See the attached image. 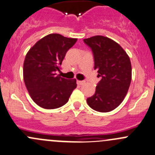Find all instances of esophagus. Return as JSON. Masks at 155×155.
Segmentation results:
<instances>
[{
  "instance_id": "34e87169",
  "label": "esophagus",
  "mask_w": 155,
  "mask_h": 155,
  "mask_svg": "<svg viewBox=\"0 0 155 155\" xmlns=\"http://www.w3.org/2000/svg\"><path fill=\"white\" fill-rule=\"evenodd\" d=\"M77 83H78V84H79V85H83L84 84H85V81H78Z\"/></svg>"
}]
</instances>
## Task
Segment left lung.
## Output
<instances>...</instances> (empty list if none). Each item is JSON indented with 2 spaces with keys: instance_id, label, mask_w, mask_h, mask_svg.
<instances>
[{
  "instance_id": "obj_1",
  "label": "left lung",
  "mask_w": 155,
  "mask_h": 155,
  "mask_svg": "<svg viewBox=\"0 0 155 155\" xmlns=\"http://www.w3.org/2000/svg\"><path fill=\"white\" fill-rule=\"evenodd\" d=\"M91 48L94 56V69L102 79L96 92L87 98L89 106L99 112L115 109L127 93L132 79V67L129 56L113 40L96 35L84 39Z\"/></svg>"
}]
</instances>
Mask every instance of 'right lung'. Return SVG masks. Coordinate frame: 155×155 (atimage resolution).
I'll return each instance as SVG.
<instances>
[{
	"label": "right lung",
	"instance_id": "1",
	"mask_svg": "<svg viewBox=\"0 0 155 155\" xmlns=\"http://www.w3.org/2000/svg\"><path fill=\"white\" fill-rule=\"evenodd\" d=\"M76 41V38L50 34L39 40L26 54L24 82L31 99L41 108L62 106L77 87L76 79H65L56 74L67 51Z\"/></svg>",
	"mask_w": 155,
	"mask_h": 155
}]
</instances>
